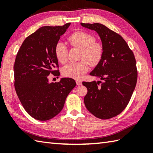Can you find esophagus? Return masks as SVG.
<instances>
[{
  "mask_svg": "<svg viewBox=\"0 0 153 153\" xmlns=\"http://www.w3.org/2000/svg\"><path fill=\"white\" fill-rule=\"evenodd\" d=\"M76 83H77V85H82V82H81L80 80H76Z\"/></svg>",
  "mask_w": 153,
  "mask_h": 153,
  "instance_id": "34e87169",
  "label": "esophagus"
}]
</instances>
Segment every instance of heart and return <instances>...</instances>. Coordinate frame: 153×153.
<instances>
[{"label":"heart","mask_w":153,"mask_h":153,"mask_svg":"<svg viewBox=\"0 0 153 153\" xmlns=\"http://www.w3.org/2000/svg\"><path fill=\"white\" fill-rule=\"evenodd\" d=\"M68 41L73 47L82 49L79 59L77 62H70L63 67L62 72L65 77L74 79H80L89 70V64L97 66L102 60L105 48L102 43L95 41L94 35L85 31H76L70 35ZM55 55L62 64L68 61V49L66 45L58 42L54 47Z\"/></svg>","instance_id":"1"}]
</instances>
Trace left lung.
Here are the masks:
<instances>
[{"label":"left lung","instance_id":"8db88e82","mask_svg":"<svg viewBox=\"0 0 153 153\" xmlns=\"http://www.w3.org/2000/svg\"><path fill=\"white\" fill-rule=\"evenodd\" d=\"M81 25L97 31L105 48L102 60L90 73L101 81L82 83L87 89L84 103L97 118L110 119L121 113L130 100L137 80L135 58L121 35L105 25Z\"/></svg>","mask_w":153,"mask_h":153}]
</instances>
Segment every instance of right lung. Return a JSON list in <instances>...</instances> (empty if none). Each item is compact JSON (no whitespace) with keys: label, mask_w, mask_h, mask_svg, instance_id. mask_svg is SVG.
Masks as SVG:
<instances>
[{"label":"right lung","mask_w":153,"mask_h":153,"mask_svg":"<svg viewBox=\"0 0 153 153\" xmlns=\"http://www.w3.org/2000/svg\"><path fill=\"white\" fill-rule=\"evenodd\" d=\"M44 26L23 42L14 65V87L22 105L29 114L40 121L56 116L62 110L68 94L76 85L66 77L49 83L48 76H59L55 45L70 26Z\"/></svg>","instance_id":"obj_1"}]
</instances>
